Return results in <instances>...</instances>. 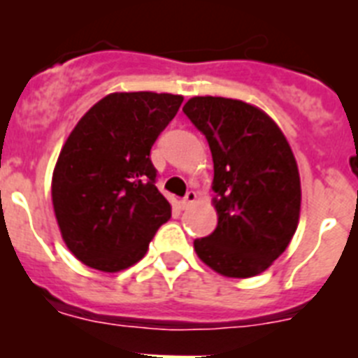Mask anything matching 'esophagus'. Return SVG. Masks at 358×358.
<instances>
[{"instance_id":"esophagus-1","label":"esophagus","mask_w":358,"mask_h":358,"mask_svg":"<svg viewBox=\"0 0 358 358\" xmlns=\"http://www.w3.org/2000/svg\"><path fill=\"white\" fill-rule=\"evenodd\" d=\"M195 199H197V194H195V192H192V189H189V192H186L185 197H182L181 206H182V208H189V206H192V204H194V202H195Z\"/></svg>"}]
</instances>
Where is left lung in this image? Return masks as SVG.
Returning a JSON list of instances; mask_svg holds the SVG:
<instances>
[{
    "instance_id": "left-lung-1",
    "label": "left lung",
    "mask_w": 358,
    "mask_h": 358,
    "mask_svg": "<svg viewBox=\"0 0 358 358\" xmlns=\"http://www.w3.org/2000/svg\"><path fill=\"white\" fill-rule=\"evenodd\" d=\"M182 110L206 136L217 194L218 224L195 240V252L222 276L264 273L299 222L301 182L292 148L264 110L242 100L194 96Z\"/></svg>"
}]
</instances>
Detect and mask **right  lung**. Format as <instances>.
Wrapping results in <instances>:
<instances>
[{
	"label": "right lung",
	"instance_id": "right-lung-1",
	"mask_svg": "<svg viewBox=\"0 0 358 358\" xmlns=\"http://www.w3.org/2000/svg\"><path fill=\"white\" fill-rule=\"evenodd\" d=\"M181 103V94H107L66 140L53 170V210L66 245L87 267H131L172 217L150 148Z\"/></svg>",
	"mask_w": 358,
	"mask_h": 358
}]
</instances>
